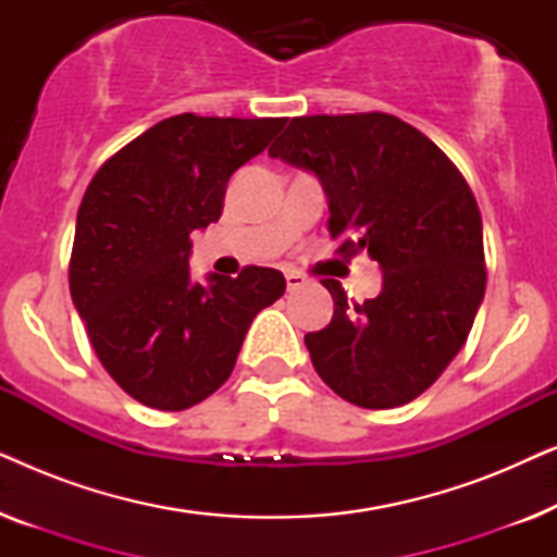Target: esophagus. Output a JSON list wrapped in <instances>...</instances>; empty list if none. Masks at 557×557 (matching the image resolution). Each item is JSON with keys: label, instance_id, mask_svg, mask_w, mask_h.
<instances>
[{"label": "esophagus", "instance_id": "1", "mask_svg": "<svg viewBox=\"0 0 557 557\" xmlns=\"http://www.w3.org/2000/svg\"><path fill=\"white\" fill-rule=\"evenodd\" d=\"M304 284H307V276H301V273L294 271V269L286 271V286H288V292H296V288H301Z\"/></svg>", "mask_w": 557, "mask_h": 557}]
</instances>
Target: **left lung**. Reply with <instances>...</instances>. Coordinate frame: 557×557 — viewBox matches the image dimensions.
I'll list each match as a JSON object with an SVG mask.
<instances>
[{
	"label": "left lung",
	"instance_id": "left-lung-1",
	"mask_svg": "<svg viewBox=\"0 0 557 557\" xmlns=\"http://www.w3.org/2000/svg\"><path fill=\"white\" fill-rule=\"evenodd\" d=\"M269 157L314 174L330 235L383 271L375 299L347 304L339 281L332 322L304 337L314 370L360 408H395L436 383L484 301L482 215L459 170L406 121L387 113L301 116Z\"/></svg>",
	"mask_w": 557,
	"mask_h": 557
}]
</instances>
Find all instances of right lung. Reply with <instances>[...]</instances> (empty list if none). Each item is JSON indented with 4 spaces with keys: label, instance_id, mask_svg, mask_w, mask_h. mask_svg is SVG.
Masks as SVG:
<instances>
[{
    "label": "right lung",
    "instance_id": "obj_1",
    "mask_svg": "<svg viewBox=\"0 0 557 557\" xmlns=\"http://www.w3.org/2000/svg\"><path fill=\"white\" fill-rule=\"evenodd\" d=\"M286 119L159 121L113 154L83 195L71 296L106 372L144 406L193 408L231 377L256 314L284 273L189 276V235L218 223L227 180Z\"/></svg>",
    "mask_w": 557,
    "mask_h": 557
}]
</instances>
